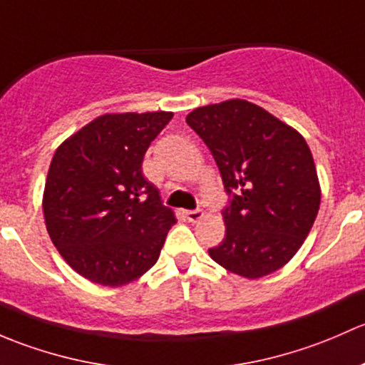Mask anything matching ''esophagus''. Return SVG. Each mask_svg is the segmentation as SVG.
Wrapping results in <instances>:
<instances>
[{"label": "esophagus", "instance_id": "1", "mask_svg": "<svg viewBox=\"0 0 365 365\" xmlns=\"http://www.w3.org/2000/svg\"><path fill=\"white\" fill-rule=\"evenodd\" d=\"M202 217H204V212H202L200 209L186 210V220L190 221V223H197V221H200Z\"/></svg>", "mask_w": 365, "mask_h": 365}]
</instances>
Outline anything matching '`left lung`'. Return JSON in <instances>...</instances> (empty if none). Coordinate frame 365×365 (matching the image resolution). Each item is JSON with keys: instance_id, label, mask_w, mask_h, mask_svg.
Wrapping results in <instances>:
<instances>
[{"instance_id": "obj_1", "label": "left lung", "mask_w": 365, "mask_h": 365, "mask_svg": "<svg viewBox=\"0 0 365 365\" xmlns=\"http://www.w3.org/2000/svg\"><path fill=\"white\" fill-rule=\"evenodd\" d=\"M186 123L212 153L230 202L225 239L209 255L258 279L294 258L311 232L322 191L313 155L295 128L246 100L195 108Z\"/></svg>"}]
</instances>
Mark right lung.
Listing matches in <instances>:
<instances>
[{
	"label": "right lung",
	"mask_w": 365,
	"mask_h": 365,
	"mask_svg": "<svg viewBox=\"0 0 365 365\" xmlns=\"http://www.w3.org/2000/svg\"><path fill=\"white\" fill-rule=\"evenodd\" d=\"M172 118L163 110L103 114L56 149L43 190L45 227L86 279L123 287L158 262L178 220L144 178L142 161Z\"/></svg>",
	"instance_id": "add662e5"
}]
</instances>
